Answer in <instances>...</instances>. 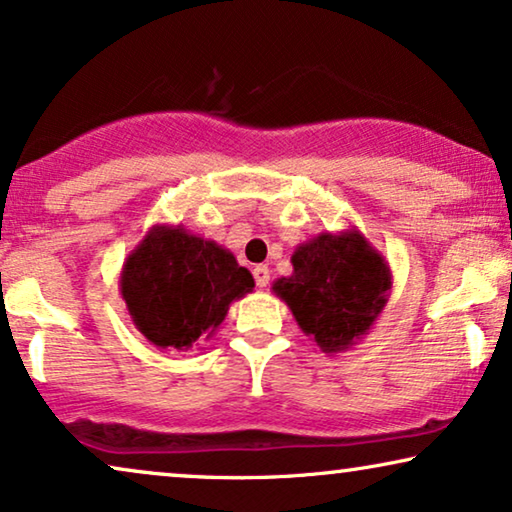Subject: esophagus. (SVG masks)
Returning a JSON list of instances; mask_svg holds the SVG:
<instances>
[{
    "label": "esophagus",
    "mask_w": 512,
    "mask_h": 512,
    "mask_svg": "<svg viewBox=\"0 0 512 512\" xmlns=\"http://www.w3.org/2000/svg\"><path fill=\"white\" fill-rule=\"evenodd\" d=\"M254 279H256V284L261 286H268V282H270V270H268V265H256L254 268Z\"/></svg>",
    "instance_id": "1"
}]
</instances>
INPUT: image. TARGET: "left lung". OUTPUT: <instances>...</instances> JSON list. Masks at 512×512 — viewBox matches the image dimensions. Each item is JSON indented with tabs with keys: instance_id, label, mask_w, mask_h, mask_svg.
Returning <instances> with one entry per match:
<instances>
[{
	"instance_id": "8db88e82",
	"label": "left lung",
	"mask_w": 512,
	"mask_h": 512,
	"mask_svg": "<svg viewBox=\"0 0 512 512\" xmlns=\"http://www.w3.org/2000/svg\"><path fill=\"white\" fill-rule=\"evenodd\" d=\"M291 263V275L272 284L275 296L321 352L352 349L391 296L389 263L356 226L298 244Z\"/></svg>"
}]
</instances>
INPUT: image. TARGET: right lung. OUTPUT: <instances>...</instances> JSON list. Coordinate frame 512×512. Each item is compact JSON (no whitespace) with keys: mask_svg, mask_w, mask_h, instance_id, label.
<instances>
[{"mask_svg":"<svg viewBox=\"0 0 512 512\" xmlns=\"http://www.w3.org/2000/svg\"><path fill=\"white\" fill-rule=\"evenodd\" d=\"M118 284L137 331L167 352L212 338L230 303L254 291L251 272L228 249L181 223H156L125 258Z\"/></svg>","mask_w":512,"mask_h":512,"instance_id":"1","label":"right lung"}]
</instances>
